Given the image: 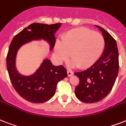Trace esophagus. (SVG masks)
I'll list each match as a JSON object with an SVG mask.
<instances>
[{"label": "esophagus", "mask_w": 126, "mask_h": 126, "mask_svg": "<svg viewBox=\"0 0 126 126\" xmlns=\"http://www.w3.org/2000/svg\"><path fill=\"white\" fill-rule=\"evenodd\" d=\"M67 75H68L69 77H71L73 75V72L72 71H70V70H68L67 71Z\"/></svg>", "instance_id": "obj_1"}]
</instances>
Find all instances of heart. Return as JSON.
<instances>
[{"label": "heart", "instance_id": "heart-1", "mask_svg": "<svg viewBox=\"0 0 126 126\" xmlns=\"http://www.w3.org/2000/svg\"><path fill=\"white\" fill-rule=\"evenodd\" d=\"M105 47V40L99 33L86 28L71 30L57 41L55 53L60 62L66 61L70 55L71 67L87 68L99 59Z\"/></svg>", "mask_w": 126, "mask_h": 126}]
</instances>
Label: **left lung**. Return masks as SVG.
Returning <instances> with one entry per match:
<instances>
[{
    "label": "left lung",
    "instance_id": "8db88e82",
    "mask_svg": "<svg viewBox=\"0 0 126 126\" xmlns=\"http://www.w3.org/2000/svg\"><path fill=\"white\" fill-rule=\"evenodd\" d=\"M102 33L105 47L100 58L89 69L75 73L80 82L75 88V95L85 103L100 101L112 90L119 70L118 50L112 36L100 26H96Z\"/></svg>",
    "mask_w": 126,
    "mask_h": 126
}]
</instances>
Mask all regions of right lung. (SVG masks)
<instances>
[{
	"label": "right lung",
	"mask_w": 126,
	"mask_h": 126,
	"mask_svg": "<svg viewBox=\"0 0 126 126\" xmlns=\"http://www.w3.org/2000/svg\"><path fill=\"white\" fill-rule=\"evenodd\" d=\"M61 24L47 25L33 23L15 35L10 43L6 57L10 79L21 97L32 103H44L54 96L57 84L67 77L63 65L55 66L49 59H45L39 68L30 75L20 73L16 66V55L20 48L33 41H46L51 51L55 46L54 34Z\"/></svg>",
	"instance_id": "right-lung-1"
}]
</instances>
